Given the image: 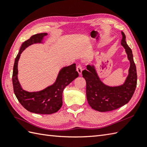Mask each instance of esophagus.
Returning a JSON list of instances; mask_svg holds the SVG:
<instances>
[{"label": "esophagus", "instance_id": "esophagus-1", "mask_svg": "<svg viewBox=\"0 0 147 147\" xmlns=\"http://www.w3.org/2000/svg\"><path fill=\"white\" fill-rule=\"evenodd\" d=\"M76 71H78V73H79V74H82L83 69H82V66L81 65H78L76 67Z\"/></svg>", "mask_w": 147, "mask_h": 147}]
</instances>
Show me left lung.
<instances>
[{
  "label": "left lung",
  "mask_w": 147,
  "mask_h": 147,
  "mask_svg": "<svg viewBox=\"0 0 147 147\" xmlns=\"http://www.w3.org/2000/svg\"><path fill=\"white\" fill-rule=\"evenodd\" d=\"M121 45L125 49L130 66L125 82L121 85L110 86L103 83L96 73L94 65H87L83 71V77L86 82V94L88 104L99 112L115 110L128 102L135 91L137 83L136 68L131 49L126 42V36L121 32Z\"/></svg>",
  "instance_id": "8db88e82"
}]
</instances>
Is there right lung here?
I'll return each mask as SVG.
<instances>
[{"mask_svg":"<svg viewBox=\"0 0 147 147\" xmlns=\"http://www.w3.org/2000/svg\"><path fill=\"white\" fill-rule=\"evenodd\" d=\"M47 35L46 33L36 34L23 43L15 59L12 73L14 92L18 101L27 111L40 114H51L57 112L62 105V93L65 87L79 76L76 71V64H73L62 67L55 82L45 89L30 92L22 88L18 78V64L21 53L33 44L44 43L43 40Z\"/></svg>","mask_w":147,"mask_h":147,"instance_id":"add662e5","label":"right lung"}]
</instances>
